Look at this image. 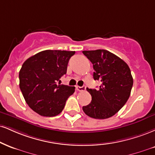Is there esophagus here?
Instances as JSON below:
<instances>
[{
  "instance_id": "34e87169",
  "label": "esophagus",
  "mask_w": 155,
  "mask_h": 155,
  "mask_svg": "<svg viewBox=\"0 0 155 155\" xmlns=\"http://www.w3.org/2000/svg\"><path fill=\"white\" fill-rule=\"evenodd\" d=\"M76 89L77 91H79V92H81V91H84L86 89L85 86H82V87H79V86H76Z\"/></svg>"
}]
</instances>
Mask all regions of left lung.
Listing matches in <instances>:
<instances>
[{"mask_svg":"<svg viewBox=\"0 0 155 155\" xmlns=\"http://www.w3.org/2000/svg\"><path fill=\"white\" fill-rule=\"evenodd\" d=\"M82 53L93 64L94 79L101 82L97 89L87 88L92 101L83 106V110L93 118H110L129 98L134 83L131 70L125 61L106 50H84Z\"/></svg>","mask_w":155,"mask_h":155,"instance_id":"left-lung-1","label":"left lung"}]
</instances>
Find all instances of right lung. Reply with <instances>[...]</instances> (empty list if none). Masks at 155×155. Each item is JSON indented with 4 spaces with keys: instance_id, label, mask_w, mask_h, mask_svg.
<instances>
[{
    "instance_id": "add662e5",
    "label": "right lung",
    "mask_w": 155,
    "mask_h": 155,
    "mask_svg": "<svg viewBox=\"0 0 155 155\" xmlns=\"http://www.w3.org/2000/svg\"><path fill=\"white\" fill-rule=\"evenodd\" d=\"M75 51L47 50L24 61L18 74L19 87L29 107L42 116L53 117L62 112L75 87L57 83L66 74Z\"/></svg>"
}]
</instances>
